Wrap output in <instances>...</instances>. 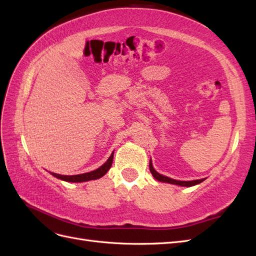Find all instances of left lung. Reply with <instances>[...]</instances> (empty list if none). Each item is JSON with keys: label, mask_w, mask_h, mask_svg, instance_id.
Masks as SVG:
<instances>
[{"label": "left lung", "mask_w": 256, "mask_h": 256, "mask_svg": "<svg viewBox=\"0 0 256 256\" xmlns=\"http://www.w3.org/2000/svg\"><path fill=\"white\" fill-rule=\"evenodd\" d=\"M150 173L152 174V176H154V178H156L157 180L162 182H168V184H178V186H182V187H191V186H194V184H200V182L205 180L204 178H202V180H191V182H182V180H172V178H168V177L161 175V174H159L158 172L154 171V168H152V161H150Z\"/></svg>", "instance_id": "obj_1"}]
</instances>
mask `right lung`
<instances>
[{
    "mask_svg": "<svg viewBox=\"0 0 256 256\" xmlns=\"http://www.w3.org/2000/svg\"><path fill=\"white\" fill-rule=\"evenodd\" d=\"M113 154L110 156V158L106 160L104 164H102L100 168H98L95 171H92L88 173H84V174H79V175H72V176H67V175H60L56 173H51L54 177L58 178V180H62L64 182H88V180H98V178L102 177L106 172L109 171L112 162H113Z\"/></svg>",
    "mask_w": 256,
    "mask_h": 256,
    "instance_id": "1",
    "label": "right lung"
}]
</instances>
